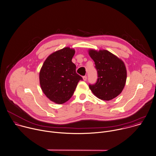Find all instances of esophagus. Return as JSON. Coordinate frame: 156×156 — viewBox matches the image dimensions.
I'll use <instances>...</instances> for the list:
<instances>
[{"label": "esophagus", "instance_id": "obj_1", "mask_svg": "<svg viewBox=\"0 0 156 156\" xmlns=\"http://www.w3.org/2000/svg\"><path fill=\"white\" fill-rule=\"evenodd\" d=\"M87 77L86 76H83V80L84 81H86V80H87Z\"/></svg>", "mask_w": 156, "mask_h": 156}]
</instances>
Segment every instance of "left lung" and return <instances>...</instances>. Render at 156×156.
Here are the masks:
<instances>
[{"label":"left lung","instance_id":"8db88e82","mask_svg":"<svg viewBox=\"0 0 156 156\" xmlns=\"http://www.w3.org/2000/svg\"><path fill=\"white\" fill-rule=\"evenodd\" d=\"M88 54L94 62L98 76L94 85H89L90 89L101 100L114 99L122 92L126 84L127 70L124 63L107 50L89 49Z\"/></svg>","mask_w":156,"mask_h":156}]
</instances>
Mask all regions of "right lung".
Here are the masks:
<instances>
[{
    "mask_svg": "<svg viewBox=\"0 0 156 156\" xmlns=\"http://www.w3.org/2000/svg\"><path fill=\"white\" fill-rule=\"evenodd\" d=\"M75 50L69 47L57 51L47 57L40 69L41 88L49 100L57 104L68 101L82 80L72 62Z\"/></svg>",
    "mask_w": 156,
    "mask_h": 156,
    "instance_id": "right-lung-1",
    "label": "right lung"
}]
</instances>
